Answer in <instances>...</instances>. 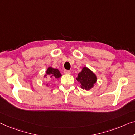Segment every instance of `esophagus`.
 <instances>
[{"label": "esophagus", "mask_w": 135, "mask_h": 135, "mask_svg": "<svg viewBox=\"0 0 135 135\" xmlns=\"http://www.w3.org/2000/svg\"><path fill=\"white\" fill-rule=\"evenodd\" d=\"M64 73L65 74H70L71 73V72L69 70H64Z\"/></svg>", "instance_id": "obj_1"}]
</instances>
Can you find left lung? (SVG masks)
<instances>
[{
	"mask_svg": "<svg viewBox=\"0 0 135 135\" xmlns=\"http://www.w3.org/2000/svg\"><path fill=\"white\" fill-rule=\"evenodd\" d=\"M76 79L80 84L82 89L89 90L94 87V84L97 81L96 74L87 67H84L79 73Z\"/></svg>",
	"mask_w": 135,
	"mask_h": 135,
	"instance_id": "left-lung-1",
	"label": "left lung"
}]
</instances>
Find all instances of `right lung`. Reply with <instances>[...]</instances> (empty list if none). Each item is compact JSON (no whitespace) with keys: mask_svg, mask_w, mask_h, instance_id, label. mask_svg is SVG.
I'll list each match as a JSON object with an SVG mask.
<instances>
[{"mask_svg":"<svg viewBox=\"0 0 135 135\" xmlns=\"http://www.w3.org/2000/svg\"><path fill=\"white\" fill-rule=\"evenodd\" d=\"M50 76V78H59L61 77L62 74L60 73L59 70L57 68H53L51 67H48V69L46 71V73L44 76V78H47V76ZM48 85V84L47 86Z\"/></svg>","mask_w":135,"mask_h":135,"instance_id":"obj_1","label":"right lung"}]
</instances>
